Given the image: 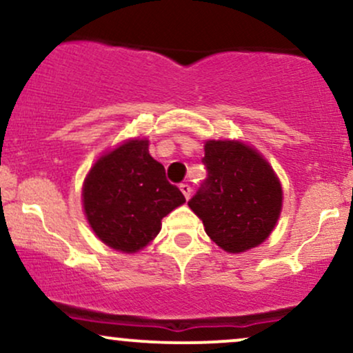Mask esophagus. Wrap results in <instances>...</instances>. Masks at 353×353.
Masks as SVG:
<instances>
[{
    "mask_svg": "<svg viewBox=\"0 0 353 353\" xmlns=\"http://www.w3.org/2000/svg\"><path fill=\"white\" fill-rule=\"evenodd\" d=\"M179 188H181V190H182V194H184L185 199H189L190 192H192V189H190V185H189V184H181Z\"/></svg>",
    "mask_w": 353,
    "mask_h": 353,
    "instance_id": "obj_1",
    "label": "esophagus"
}]
</instances>
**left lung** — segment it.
Masks as SVG:
<instances>
[{"label":"left lung","instance_id":"1","mask_svg":"<svg viewBox=\"0 0 353 353\" xmlns=\"http://www.w3.org/2000/svg\"><path fill=\"white\" fill-rule=\"evenodd\" d=\"M208 177L188 204L204 222L208 236L237 254L264 242L282 209L281 182L269 163L237 141H208Z\"/></svg>","mask_w":353,"mask_h":353}]
</instances>
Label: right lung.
Returning <instances> with one entry per match:
<instances>
[{
  "mask_svg": "<svg viewBox=\"0 0 353 353\" xmlns=\"http://www.w3.org/2000/svg\"><path fill=\"white\" fill-rule=\"evenodd\" d=\"M84 212L104 244L137 252L159 234L161 221L185 197L165 179L149 143L129 141L92 165L83 188Z\"/></svg>",
  "mask_w": 353,
  "mask_h": 353,
  "instance_id": "add662e5",
  "label": "right lung"
}]
</instances>
